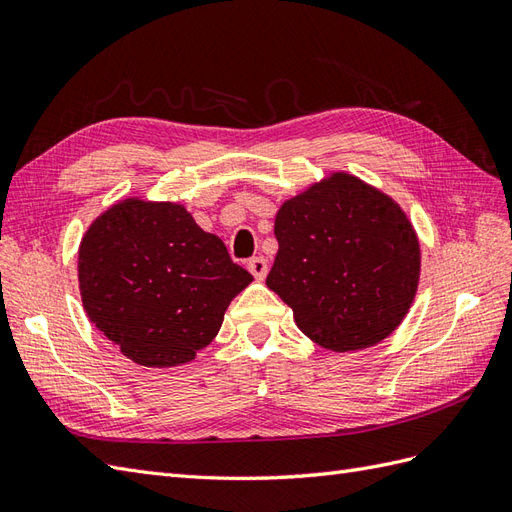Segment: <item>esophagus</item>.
Segmentation results:
<instances>
[{"label": "esophagus", "mask_w": 512, "mask_h": 512, "mask_svg": "<svg viewBox=\"0 0 512 512\" xmlns=\"http://www.w3.org/2000/svg\"><path fill=\"white\" fill-rule=\"evenodd\" d=\"M248 270L253 272V277L255 279H266V274H268V261L264 259V257H253V259H248Z\"/></svg>", "instance_id": "34e87169"}]
</instances>
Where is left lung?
I'll use <instances>...</instances> for the list:
<instances>
[{"mask_svg":"<svg viewBox=\"0 0 512 512\" xmlns=\"http://www.w3.org/2000/svg\"><path fill=\"white\" fill-rule=\"evenodd\" d=\"M274 235L266 285L313 342L346 352L396 331L419 281V242L398 203L337 173L285 201Z\"/></svg>","mask_w":512,"mask_h":512,"instance_id":"8db88e82","label":"left lung"}]
</instances>
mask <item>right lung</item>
<instances>
[{"mask_svg":"<svg viewBox=\"0 0 512 512\" xmlns=\"http://www.w3.org/2000/svg\"><path fill=\"white\" fill-rule=\"evenodd\" d=\"M251 281L222 240L177 203H116L80 246L88 318L125 357L149 368L192 361Z\"/></svg>","mask_w":512,"mask_h":512,"instance_id":"add662e5","label":"right lung"}]
</instances>
